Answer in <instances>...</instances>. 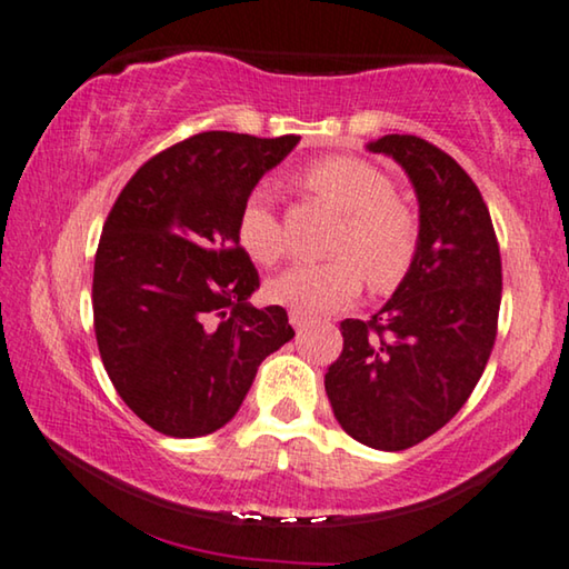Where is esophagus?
I'll return each mask as SVG.
<instances>
[{
	"mask_svg": "<svg viewBox=\"0 0 569 569\" xmlns=\"http://www.w3.org/2000/svg\"><path fill=\"white\" fill-rule=\"evenodd\" d=\"M290 323H292V328H295V331H302V328H305V326H308V323H310V320H308V318H305V316H298V312H290Z\"/></svg>",
	"mask_w": 569,
	"mask_h": 569,
	"instance_id": "1",
	"label": "esophagus"
}]
</instances>
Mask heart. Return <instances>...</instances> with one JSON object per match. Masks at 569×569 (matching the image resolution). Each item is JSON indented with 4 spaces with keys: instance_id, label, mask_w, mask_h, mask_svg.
Here are the masks:
<instances>
[{
    "instance_id": "obj_1",
    "label": "heart",
    "mask_w": 569,
    "mask_h": 569,
    "mask_svg": "<svg viewBox=\"0 0 569 569\" xmlns=\"http://www.w3.org/2000/svg\"><path fill=\"white\" fill-rule=\"evenodd\" d=\"M302 184L341 212L323 264H298L267 284V298L298 316L336 310L365 284L392 292L413 269L421 249V223L408 202L395 194L390 177L357 156H328L310 163ZM238 243L259 264H277L287 251L282 218L267 187H253L236 223Z\"/></svg>"
}]
</instances>
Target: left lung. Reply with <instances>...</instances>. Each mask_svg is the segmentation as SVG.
<instances>
[{
	"instance_id": "obj_1",
	"label": "left lung",
	"mask_w": 569,
	"mask_h": 569,
	"mask_svg": "<svg viewBox=\"0 0 569 569\" xmlns=\"http://www.w3.org/2000/svg\"><path fill=\"white\" fill-rule=\"evenodd\" d=\"M369 151L408 171L421 249L380 312L341 320L343 349L326 392L351 439L402 451L447 426L480 382L498 336L503 267L488 204L447 151L398 133Z\"/></svg>"
}]
</instances>
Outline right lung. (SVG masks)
Listing matches in <instances>:
<instances>
[{
  "label": "right lung",
  "mask_w": 569,
  "mask_h": 569,
  "mask_svg": "<svg viewBox=\"0 0 569 569\" xmlns=\"http://www.w3.org/2000/svg\"><path fill=\"white\" fill-rule=\"evenodd\" d=\"M300 136L204 130L130 177L94 253L92 310L114 390L153 431L194 439L238 413L257 369L295 336L249 305L259 271L238 243L246 194Z\"/></svg>",
  "instance_id": "obj_1"
}]
</instances>
